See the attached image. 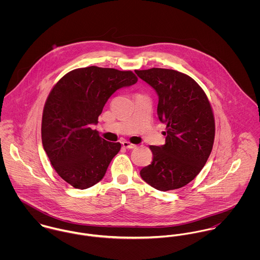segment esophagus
I'll list each match as a JSON object with an SVG mask.
<instances>
[{
	"mask_svg": "<svg viewBox=\"0 0 260 260\" xmlns=\"http://www.w3.org/2000/svg\"><path fill=\"white\" fill-rule=\"evenodd\" d=\"M122 146L126 149H133L136 147L135 144H132V143L128 142V141H123V142H122Z\"/></svg>",
	"mask_w": 260,
	"mask_h": 260,
	"instance_id": "1",
	"label": "esophagus"
}]
</instances>
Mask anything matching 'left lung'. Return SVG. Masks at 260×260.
<instances>
[{
    "label": "left lung",
    "mask_w": 260,
    "mask_h": 260,
    "mask_svg": "<svg viewBox=\"0 0 260 260\" xmlns=\"http://www.w3.org/2000/svg\"><path fill=\"white\" fill-rule=\"evenodd\" d=\"M135 73L157 92L158 118L166 124L165 144L149 147L153 160L140 175L160 191L181 188L199 174L213 147L215 121L210 102L188 75L162 68Z\"/></svg>",
    "instance_id": "8db88e82"
}]
</instances>
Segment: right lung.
I'll use <instances>...</instances> for the list:
<instances>
[{
	"label": "right lung",
	"instance_id": "1",
	"mask_svg": "<svg viewBox=\"0 0 260 260\" xmlns=\"http://www.w3.org/2000/svg\"><path fill=\"white\" fill-rule=\"evenodd\" d=\"M132 71L90 66L70 71L51 90L42 116V143L59 176L77 189L98 183L119 142H108L92 130L112 94L135 84Z\"/></svg>",
	"mask_w": 260,
	"mask_h": 260
}]
</instances>
